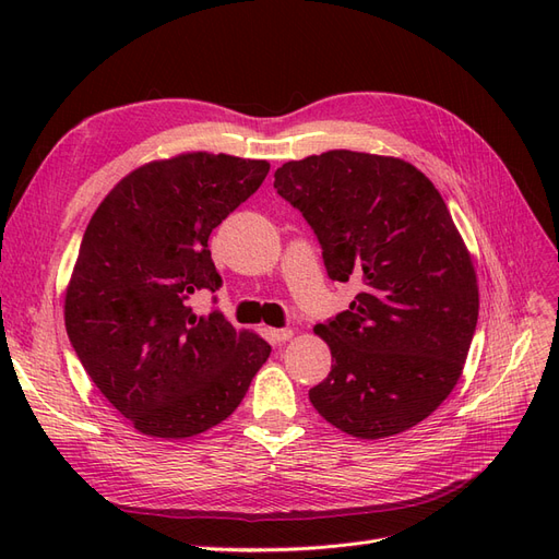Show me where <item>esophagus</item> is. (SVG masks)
<instances>
[{"label": "esophagus", "mask_w": 559, "mask_h": 559, "mask_svg": "<svg viewBox=\"0 0 559 559\" xmlns=\"http://www.w3.org/2000/svg\"><path fill=\"white\" fill-rule=\"evenodd\" d=\"M270 337H273L275 343H286V341H292V337H294V331L292 329H273V331H270Z\"/></svg>", "instance_id": "esophagus-1"}]
</instances>
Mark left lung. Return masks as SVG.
<instances>
[{
	"instance_id": "1",
	"label": "left lung",
	"mask_w": 559,
	"mask_h": 559,
	"mask_svg": "<svg viewBox=\"0 0 559 559\" xmlns=\"http://www.w3.org/2000/svg\"><path fill=\"white\" fill-rule=\"evenodd\" d=\"M277 193L314 230L326 273L359 280L349 310L314 329L331 373L317 413L368 438L415 427L462 376L478 324V282L436 186L399 158L335 148L277 167Z\"/></svg>"
}]
</instances>
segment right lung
<instances>
[{"label":"right lung","instance_id":"1","mask_svg":"<svg viewBox=\"0 0 559 559\" xmlns=\"http://www.w3.org/2000/svg\"><path fill=\"white\" fill-rule=\"evenodd\" d=\"M270 165L226 154H181L118 181L83 233L64 296L79 361L130 425L189 438L245 399L270 345L224 314L198 317L193 294L216 292L207 240L257 193Z\"/></svg>","mask_w":559,"mask_h":559}]
</instances>
